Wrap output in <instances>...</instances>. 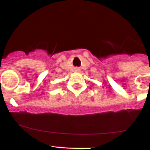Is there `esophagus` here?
<instances>
[{"instance_id":"obj_1","label":"esophagus","mask_w":150,"mask_h":150,"mask_svg":"<svg viewBox=\"0 0 150 150\" xmlns=\"http://www.w3.org/2000/svg\"><path fill=\"white\" fill-rule=\"evenodd\" d=\"M75 71H76V72H78V71H79V68H78V67L75 68Z\"/></svg>"}]
</instances>
